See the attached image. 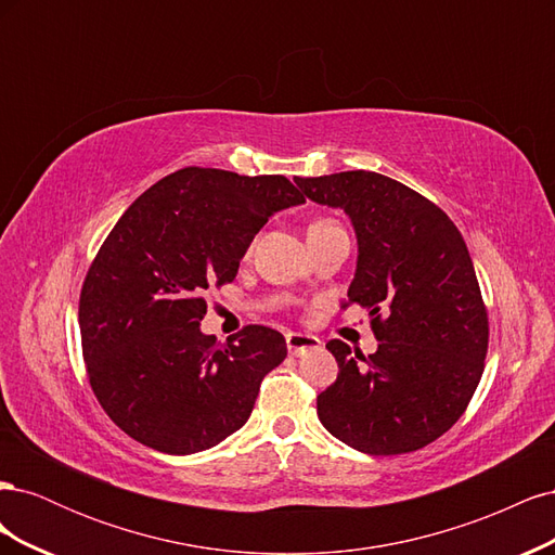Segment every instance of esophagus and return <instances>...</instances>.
Returning <instances> with one entry per match:
<instances>
[{"mask_svg":"<svg viewBox=\"0 0 555 555\" xmlns=\"http://www.w3.org/2000/svg\"><path fill=\"white\" fill-rule=\"evenodd\" d=\"M322 347V340L317 338V335H308V333H289L287 335V349L292 357H304L312 349Z\"/></svg>","mask_w":555,"mask_h":555,"instance_id":"1","label":"esophagus"}]
</instances>
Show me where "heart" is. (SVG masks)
<instances>
[{"instance_id": "1", "label": "heart", "mask_w": 555, "mask_h": 555, "mask_svg": "<svg viewBox=\"0 0 555 555\" xmlns=\"http://www.w3.org/2000/svg\"><path fill=\"white\" fill-rule=\"evenodd\" d=\"M331 227H338L333 220H314L310 227H308V233H314V231H324V229H331Z\"/></svg>"}]
</instances>
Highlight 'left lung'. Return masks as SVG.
Returning <instances> with one entry per match:
<instances>
[{"mask_svg": "<svg viewBox=\"0 0 555 555\" xmlns=\"http://www.w3.org/2000/svg\"><path fill=\"white\" fill-rule=\"evenodd\" d=\"M296 184L354 224L359 259L347 298L371 312L379 343L367 357L343 340L326 345L340 371L317 396L319 422L371 456L422 449L459 422L489 349V314L461 231L433 201L382 173Z\"/></svg>", "mask_w": 555, "mask_h": 555, "instance_id": "obj_1", "label": "left lung"}]
</instances>
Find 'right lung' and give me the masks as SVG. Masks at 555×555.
I'll use <instances>...</instances> for the list:
<instances>
[{
    "label": "right lung",
    "mask_w": 555,
    "mask_h": 555,
    "mask_svg": "<svg viewBox=\"0 0 555 555\" xmlns=\"http://www.w3.org/2000/svg\"><path fill=\"white\" fill-rule=\"evenodd\" d=\"M298 204L284 176L188 166L117 220L82 282L78 324L92 391L129 438L184 456L247 422L287 343L257 324L224 345L204 335V292L236 278L268 217Z\"/></svg>",
    "instance_id": "1"
}]
</instances>
